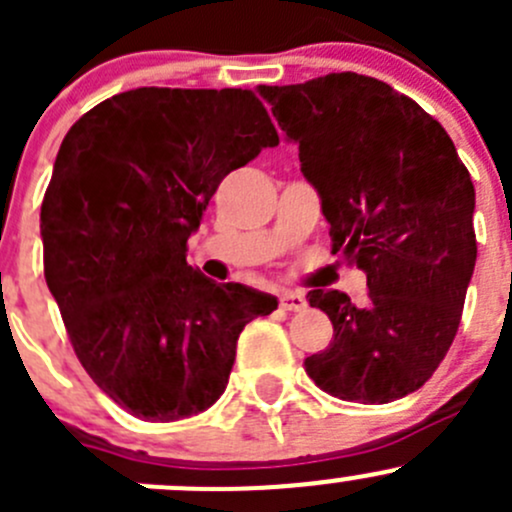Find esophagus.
Instances as JSON below:
<instances>
[{
    "instance_id": "1",
    "label": "esophagus",
    "mask_w": 512,
    "mask_h": 512,
    "mask_svg": "<svg viewBox=\"0 0 512 512\" xmlns=\"http://www.w3.org/2000/svg\"><path fill=\"white\" fill-rule=\"evenodd\" d=\"M280 307L285 312H302V309H307V299L299 292H285L280 294Z\"/></svg>"
}]
</instances>
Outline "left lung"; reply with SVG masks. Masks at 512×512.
<instances>
[{
    "label": "left lung",
    "mask_w": 512,
    "mask_h": 512,
    "mask_svg": "<svg viewBox=\"0 0 512 512\" xmlns=\"http://www.w3.org/2000/svg\"><path fill=\"white\" fill-rule=\"evenodd\" d=\"M322 198L334 252L366 272V304L312 289L334 339L304 359L309 379L356 404L421 389L443 361L476 267V190L441 123L414 98L342 71L260 86Z\"/></svg>",
    "instance_id": "left-lung-1"
}]
</instances>
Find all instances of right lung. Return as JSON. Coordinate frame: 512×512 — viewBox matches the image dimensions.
Here are the masks:
<instances>
[{"label": "right lung", "mask_w": 512, "mask_h": 512, "mask_svg": "<svg viewBox=\"0 0 512 512\" xmlns=\"http://www.w3.org/2000/svg\"><path fill=\"white\" fill-rule=\"evenodd\" d=\"M277 143L252 91L158 86L106 98L61 141L41 203L46 285L86 374L131 416L210 409L245 324L277 309L185 260L220 180Z\"/></svg>", "instance_id": "1"}]
</instances>
